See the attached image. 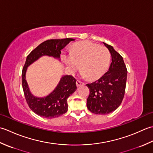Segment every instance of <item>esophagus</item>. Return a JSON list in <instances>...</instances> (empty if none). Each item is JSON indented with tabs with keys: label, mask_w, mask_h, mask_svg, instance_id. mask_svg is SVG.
Returning <instances> with one entry per match:
<instances>
[{
	"label": "esophagus",
	"mask_w": 153,
	"mask_h": 153,
	"mask_svg": "<svg viewBox=\"0 0 153 153\" xmlns=\"http://www.w3.org/2000/svg\"><path fill=\"white\" fill-rule=\"evenodd\" d=\"M76 86H77V87H79V86H80L81 85H85V83L82 82H81V81H80V80H77L76 82Z\"/></svg>",
	"instance_id": "1"
}]
</instances>
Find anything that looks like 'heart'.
<instances>
[{
  "label": "heart",
  "mask_w": 153,
  "mask_h": 153,
  "mask_svg": "<svg viewBox=\"0 0 153 153\" xmlns=\"http://www.w3.org/2000/svg\"><path fill=\"white\" fill-rule=\"evenodd\" d=\"M62 59L71 73L79 70L80 66L84 76L95 80L107 71L111 55L105 47L85 41L74 43L71 47L69 55L63 53Z\"/></svg>",
  "instance_id": "b5f03b06"
}]
</instances>
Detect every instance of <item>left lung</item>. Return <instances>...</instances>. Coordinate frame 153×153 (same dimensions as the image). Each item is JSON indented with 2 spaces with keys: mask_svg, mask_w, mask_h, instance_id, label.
<instances>
[{
  "mask_svg": "<svg viewBox=\"0 0 153 153\" xmlns=\"http://www.w3.org/2000/svg\"><path fill=\"white\" fill-rule=\"evenodd\" d=\"M104 44L111 55L109 70L98 80L86 85L90 90L87 108L92 113L100 115L110 114L120 106L124 97L127 76L123 57L113 47Z\"/></svg>",
  "mask_w": 153,
  "mask_h": 153,
  "instance_id": "left-lung-1",
  "label": "left lung"
}]
</instances>
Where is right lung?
I'll return each mask as SVG.
<instances>
[{
    "label": "right lung",
    "mask_w": 153,
    "mask_h": 153,
    "mask_svg": "<svg viewBox=\"0 0 153 153\" xmlns=\"http://www.w3.org/2000/svg\"><path fill=\"white\" fill-rule=\"evenodd\" d=\"M74 40L72 38L47 40L34 49L26 58L22 73L24 94L29 108L42 117L51 119L66 113L68 110L67 98L76 90V80L71 75L62 76L58 85L51 94L45 97L37 98L30 92L26 82V73L27 67L43 55L59 59L61 49Z\"/></svg>",
    "instance_id": "obj_1"
}]
</instances>
